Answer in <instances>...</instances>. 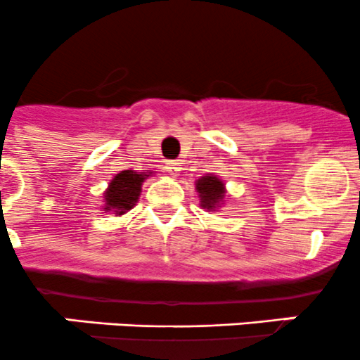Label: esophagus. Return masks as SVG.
Listing matches in <instances>:
<instances>
[{"label":"esophagus","instance_id":"esophagus-1","mask_svg":"<svg viewBox=\"0 0 360 360\" xmlns=\"http://www.w3.org/2000/svg\"><path fill=\"white\" fill-rule=\"evenodd\" d=\"M166 172H168L169 175L173 176V179H176V176H179V173H180L179 162H175V161H168V162H166Z\"/></svg>","mask_w":360,"mask_h":360}]
</instances>
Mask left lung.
Masks as SVG:
<instances>
[{"instance_id":"obj_1","label":"left lung","mask_w":360,"mask_h":360,"mask_svg":"<svg viewBox=\"0 0 360 360\" xmlns=\"http://www.w3.org/2000/svg\"><path fill=\"white\" fill-rule=\"evenodd\" d=\"M195 192H198L199 206L206 212H219L226 205L227 188L220 176L206 173L205 176L195 180Z\"/></svg>"}]
</instances>
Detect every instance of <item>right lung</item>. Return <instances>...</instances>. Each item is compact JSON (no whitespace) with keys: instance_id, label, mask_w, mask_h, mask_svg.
<instances>
[{"instance_id":"1","label":"right lung","mask_w":360,"mask_h":360,"mask_svg":"<svg viewBox=\"0 0 360 360\" xmlns=\"http://www.w3.org/2000/svg\"><path fill=\"white\" fill-rule=\"evenodd\" d=\"M154 175L152 169L147 172H134L124 169L110 180L108 187L103 192V213H113L115 217L124 215L134 208L141 194V185L148 176Z\"/></svg>"}]
</instances>
